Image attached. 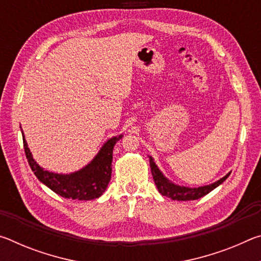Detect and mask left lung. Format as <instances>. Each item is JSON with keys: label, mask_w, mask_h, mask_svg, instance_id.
<instances>
[{"label": "left lung", "mask_w": 261, "mask_h": 261, "mask_svg": "<svg viewBox=\"0 0 261 261\" xmlns=\"http://www.w3.org/2000/svg\"><path fill=\"white\" fill-rule=\"evenodd\" d=\"M148 158H149V166H151L153 179L154 182H155L159 192H160L162 196H166L173 200L188 201V200L199 199V198L206 196L207 193H210L212 190H214L216 187H219L220 184H222L224 180L228 178V176L230 175V173H229L224 176V177L219 179L218 182L210 185H205V187L185 188V187H180V185L171 183L169 179H167L161 173V170L159 169L158 166L155 165V162H154L152 156H148Z\"/></svg>", "instance_id": "8db88e82"}]
</instances>
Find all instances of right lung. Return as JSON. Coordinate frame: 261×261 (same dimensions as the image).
<instances>
[{"label": "right lung", "mask_w": 261, "mask_h": 261, "mask_svg": "<svg viewBox=\"0 0 261 261\" xmlns=\"http://www.w3.org/2000/svg\"><path fill=\"white\" fill-rule=\"evenodd\" d=\"M121 138L122 135L110 138L86 167L76 173L65 175L50 173L39 166L30 152L23 134L26 159H28L31 169L34 171V175L55 193L67 199L73 200L96 199L105 192L112 177L113 149L115 144Z\"/></svg>", "instance_id": "right-lung-1"}]
</instances>
